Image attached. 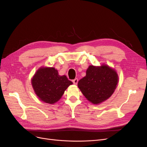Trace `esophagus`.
<instances>
[{"label": "esophagus", "instance_id": "obj_1", "mask_svg": "<svg viewBox=\"0 0 147 147\" xmlns=\"http://www.w3.org/2000/svg\"><path fill=\"white\" fill-rule=\"evenodd\" d=\"M78 78H75L74 80H72V82L74 83V84H77L78 83Z\"/></svg>", "mask_w": 147, "mask_h": 147}]
</instances>
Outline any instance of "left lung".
I'll return each instance as SVG.
<instances>
[{"mask_svg":"<svg viewBox=\"0 0 147 147\" xmlns=\"http://www.w3.org/2000/svg\"><path fill=\"white\" fill-rule=\"evenodd\" d=\"M118 83V75L114 69L106 64L90 65L86 76L80 80L78 87L92 104L98 105L113 94Z\"/></svg>","mask_w":147,"mask_h":147,"instance_id":"left-lung-1","label":"left lung"}]
</instances>
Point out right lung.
Wrapping results in <instances>:
<instances>
[{"mask_svg": "<svg viewBox=\"0 0 147 147\" xmlns=\"http://www.w3.org/2000/svg\"><path fill=\"white\" fill-rule=\"evenodd\" d=\"M33 90L40 100L49 104H55L73 83L65 75L61 76L54 67H42L31 79Z\"/></svg>", "mask_w": 147, "mask_h": 147, "instance_id": "add662e5", "label": "right lung"}]
</instances>
